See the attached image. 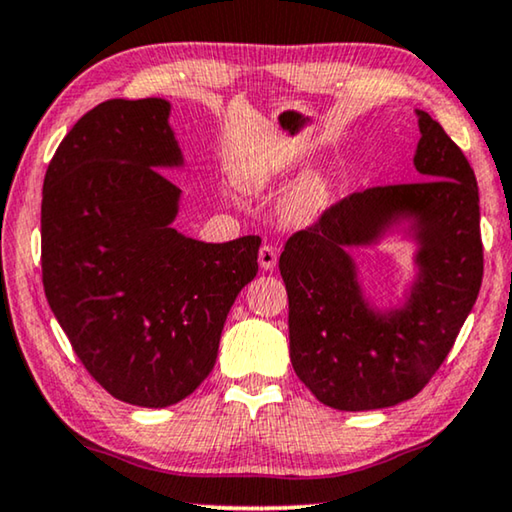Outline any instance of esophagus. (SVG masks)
Wrapping results in <instances>:
<instances>
[{
  "instance_id": "obj_1",
  "label": "esophagus",
  "mask_w": 512,
  "mask_h": 512,
  "mask_svg": "<svg viewBox=\"0 0 512 512\" xmlns=\"http://www.w3.org/2000/svg\"><path fill=\"white\" fill-rule=\"evenodd\" d=\"M258 263H261V268L265 272L274 270V265H277V249H274L272 244H263V247L258 249Z\"/></svg>"
}]
</instances>
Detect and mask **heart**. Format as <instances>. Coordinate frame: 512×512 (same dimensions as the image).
<instances>
[{"label":"heart","mask_w":512,"mask_h":512,"mask_svg":"<svg viewBox=\"0 0 512 512\" xmlns=\"http://www.w3.org/2000/svg\"><path fill=\"white\" fill-rule=\"evenodd\" d=\"M274 177H277V168L268 164H251L240 170L238 182L244 191L258 194V191L268 187ZM325 205H328V184L323 180H311L286 198L284 217L293 221V224H309V221H314L323 212Z\"/></svg>","instance_id":"1"}]
</instances>
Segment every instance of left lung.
I'll use <instances>...</instances> for the list:
<instances>
[{
    "label": "left lung",
    "mask_w": 512,
    "mask_h": 512,
    "mask_svg": "<svg viewBox=\"0 0 512 512\" xmlns=\"http://www.w3.org/2000/svg\"><path fill=\"white\" fill-rule=\"evenodd\" d=\"M413 166L420 182L372 187L330 205L279 256L298 379L318 402L372 411L416 397L446 360L483 281L478 184L464 152L425 110ZM411 218L419 279L402 310L361 298L348 246Z\"/></svg>",
    "instance_id": "left-lung-1"
}]
</instances>
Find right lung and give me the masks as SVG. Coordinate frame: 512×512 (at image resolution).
<instances>
[{
    "label": "right lung",
    "instance_id": "add662e5",
    "mask_svg": "<svg viewBox=\"0 0 512 512\" xmlns=\"http://www.w3.org/2000/svg\"><path fill=\"white\" fill-rule=\"evenodd\" d=\"M164 99H110L66 133L43 180L48 305L92 379L161 409L217 360L235 298L258 272V235L210 244L177 233L182 166Z\"/></svg>",
    "mask_w": 512,
    "mask_h": 512
}]
</instances>
